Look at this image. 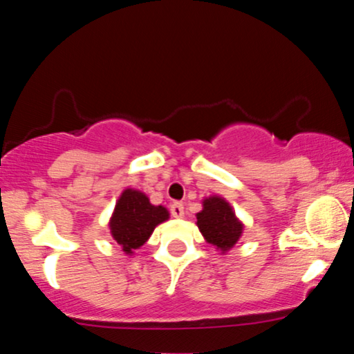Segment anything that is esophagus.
Returning a JSON list of instances; mask_svg holds the SVG:
<instances>
[{"label":"esophagus","instance_id":"34e87169","mask_svg":"<svg viewBox=\"0 0 354 354\" xmlns=\"http://www.w3.org/2000/svg\"><path fill=\"white\" fill-rule=\"evenodd\" d=\"M169 209H171V214H173V216L174 218H183V216H185V206H183V203H173V205H171V208H169Z\"/></svg>","mask_w":354,"mask_h":354}]
</instances>
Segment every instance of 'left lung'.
<instances>
[{
  "mask_svg": "<svg viewBox=\"0 0 354 354\" xmlns=\"http://www.w3.org/2000/svg\"><path fill=\"white\" fill-rule=\"evenodd\" d=\"M196 219L198 228L206 241L223 253L236 245L245 228L230 203L221 196H209L203 200V209L196 214Z\"/></svg>",
  "mask_w": 354,
  "mask_h": 354,
  "instance_id": "obj_1",
  "label": "left lung"
}]
</instances>
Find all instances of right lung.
<instances>
[{"label":"right lung","mask_w":354,"mask_h":354,"mask_svg":"<svg viewBox=\"0 0 354 354\" xmlns=\"http://www.w3.org/2000/svg\"><path fill=\"white\" fill-rule=\"evenodd\" d=\"M168 218L169 213L165 206H154L145 193L126 188L116 201L109 219V231L121 250L126 254H133L148 241L154 228Z\"/></svg>","instance_id":"right-lung-1"}]
</instances>
